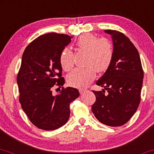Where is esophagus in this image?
<instances>
[{"mask_svg":"<svg viewBox=\"0 0 154 154\" xmlns=\"http://www.w3.org/2000/svg\"><path fill=\"white\" fill-rule=\"evenodd\" d=\"M86 91H87V89H79V93H80V94H84V93H85Z\"/></svg>","mask_w":154,"mask_h":154,"instance_id":"esophagus-1","label":"esophagus"}]
</instances>
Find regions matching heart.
<instances>
[{"instance_id": "obj_1", "label": "heart", "mask_w": 154, "mask_h": 154, "mask_svg": "<svg viewBox=\"0 0 154 154\" xmlns=\"http://www.w3.org/2000/svg\"><path fill=\"white\" fill-rule=\"evenodd\" d=\"M79 50L88 53L86 65L84 69H76L67 77V82L75 87H85L94 80L96 71L104 72L111 65L113 58V47L106 38L99 39L92 34L86 33L79 37L76 42ZM60 63L64 70L68 72L74 66L72 52L68 48L62 50Z\"/></svg>"}]
</instances>
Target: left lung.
I'll return each instance as SVG.
<instances>
[{"label":"left lung","mask_w":154,"mask_h":154,"mask_svg":"<svg viewBox=\"0 0 154 154\" xmlns=\"http://www.w3.org/2000/svg\"><path fill=\"white\" fill-rule=\"evenodd\" d=\"M113 40L111 65L97 85L102 91H94L96 101L93 114L101 123L110 126L125 124L137 112L141 101L143 78L139 52L129 38L116 30H106ZM108 92L104 94L105 90Z\"/></svg>","instance_id":"obj_1"}]
</instances>
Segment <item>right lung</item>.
I'll return each mask as SVG.
<instances>
[{
    "label": "right lung",
    "mask_w": 154,
    "mask_h": 154,
    "mask_svg": "<svg viewBox=\"0 0 154 154\" xmlns=\"http://www.w3.org/2000/svg\"><path fill=\"white\" fill-rule=\"evenodd\" d=\"M67 35H42L31 42L23 52L17 76L21 107L31 122L40 129H57L67 123L69 104L79 96L78 89L62 87L57 95L52 89L65 84L60 63L62 50L71 42Z\"/></svg>",
    "instance_id": "obj_1"
}]
</instances>
